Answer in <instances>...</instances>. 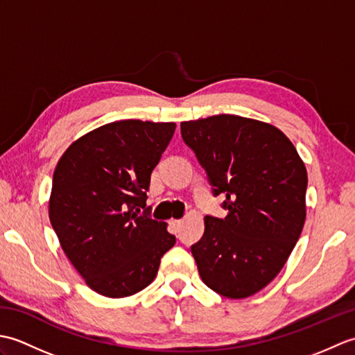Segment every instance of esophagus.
<instances>
[{
  "label": "esophagus",
  "instance_id": "esophagus-1",
  "mask_svg": "<svg viewBox=\"0 0 355 355\" xmlns=\"http://www.w3.org/2000/svg\"><path fill=\"white\" fill-rule=\"evenodd\" d=\"M171 224L173 225V227H182V225H183V220H172Z\"/></svg>",
  "mask_w": 355,
  "mask_h": 355
}]
</instances>
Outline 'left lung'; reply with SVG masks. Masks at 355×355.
<instances>
[{
  "label": "left lung",
  "instance_id": "left-lung-1",
  "mask_svg": "<svg viewBox=\"0 0 355 355\" xmlns=\"http://www.w3.org/2000/svg\"><path fill=\"white\" fill-rule=\"evenodd\" d=\"M184 143L206 169L227 215L205 218L191 247L209 288L230 299L261 291L279 275L302 233L306 168L279 128L233 114L182 122Z\"/></svg>",
  "mask_w": 355,
  "mask_h": 355
}]
</instances>
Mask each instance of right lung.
<instances>
[{
    "label": "right lung",
    "instance_id": "obj_1",
    "mask_svg": "<svg viewBox=\"0 0 355 355\" xmlns=\"http://www.w3.org/2000/svg\"><path fill=\"white\" fill-rule=\"evenodd\" d=\"M173 131V122L119 120L74 140L56 164L50 223L73 267L102 296L146 288L175 244L168 224L141 214Z\"/></svg>",
    "mask_w": 355,
    "mask_h": 355
}]
</instances>
